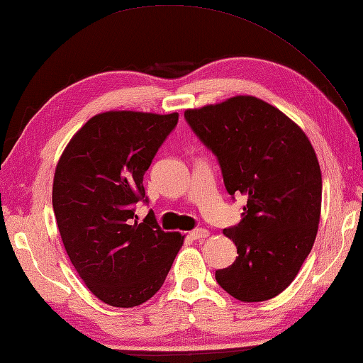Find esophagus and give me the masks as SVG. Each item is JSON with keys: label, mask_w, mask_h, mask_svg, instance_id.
<instances>
[{"label": "esophagus", "mask_w": 363, "mask_h": 363, "mask_svg": "<svg viewBox=\"0 0 363 363\" xmlns=\"http://www.w3.org/2000/svg\"><path fill=\"white\" fill-rule=\"evenodd\" d=\"M190 237L193 240H202V238L208 237V232L206 229H195V230L190 232Z\"/></svg>", "instance_id": "esophagus-1"}]
</instances>
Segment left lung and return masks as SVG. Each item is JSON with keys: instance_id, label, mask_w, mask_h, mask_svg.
I'll return each instance as SVG.
<instances>
[{"instance_id": "1", "label": "left lung", "mask_w": 363, "mask_h": 363, "mask_svg": "<svg viewBox=\"0 0 363 363\" xmlns=\"http://www.w3.org/2000/svg\"><path fill=\"white\" fill-rule=\"evenodd\" d=\"M184 117L216 156L232 199L247 198L241 221L223 230L238 257L215 272L218 284L241 301L277 297L315 241L322 173L313 145L280 109L252 96L187 109Z\"/></svg>"}]
</instances>
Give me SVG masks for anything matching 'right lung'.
<instances>
[{"mask_svg": "<svg viewBox=\"0 0 363 363\" xmlns=\"http://www.w3.org/2000/svg\"><path fill=\"white\" fill-rule=\"evenodd\" d=\"M179 114L108 111L89 119L55 168L52 207L66 254L89 291L109 306L133 308L161 289L182 246L148 204L143 174Z\"/></svg>", "mask_w": 363, "mask_h": 363, "instance_id": "right-lung-1", "label": "right lung"}]
</instances>
